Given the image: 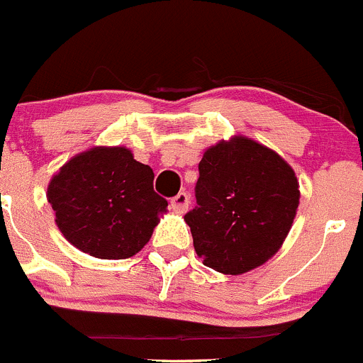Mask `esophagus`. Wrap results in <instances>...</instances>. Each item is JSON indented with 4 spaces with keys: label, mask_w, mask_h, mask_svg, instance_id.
Wrapping results in <instances>:
<instances>
[{
    "label": "esophagus",
    "mask_w": 363,
    "mask_h": 363,
    "mask_svg": "<svg viewBox=\"0 0 363 363\" xmlns=\"http://www.w3.org/2000/svg\"><path fill=\"white\" fill-rule=\"evenodd\" d=\"M189 204H190V197L186 192H180L178 196H174L173 199H171V208H173V211L177 213H185L186 209H189Z\"/></svg>",
    "instance_id": "34e87169"
}]
</instances>
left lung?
Instances as JSON below:
<instances>
[{"label":"left lung","instance_id":"left-lung-1","mask_svg":"<svg viewBox=\"0 0 363 363\" xmlns=\"http://www.w3.org/2000/svg\"><path fill=\"white\" fill-rule=\"evenodd\" d=\"M298 182L276 152L245 136L204 152L196 183L197 206L185 215L203 264L242 274L267 262L290 233Z\"/></svg>","mask_w":363,"mask_h":363}]
</instances>
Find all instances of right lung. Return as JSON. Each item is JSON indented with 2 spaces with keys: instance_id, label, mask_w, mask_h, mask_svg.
Instances as JSON below:
<instances>
[{
  "instance_id": "right-lung-1",
  "label": "right lung",
  "mask_w": 363,
  "mask_h": 363,
  "mask_svg": "<svg viewBox=\"0 0 363 363\" xmlns=\"http://www.w3.org/2000/svg\"><path fill=\"white\" fill-rule=\"evenodd\" d=\"M47 199L73 246L106 260L129 259L148 241L167 201L154 190V171L125 147H94L54 174Z\"/></svg>"
}]
</instances>
